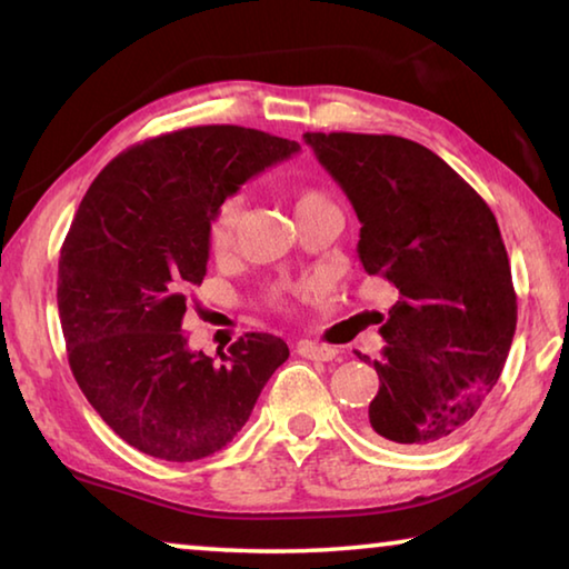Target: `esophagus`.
<instances>
[{"label": "esophagus", "instance_id": "obj_1", "mask_svg": "<svg viewBox=\"0 0 569 569\" xmlns=\"http://www.w3.org/2000/svg\"><path fill=\"white\" fill-rule=\"evenodd\" d=\"M298 353H301L303 359H313V361H333L339 351H336L333 346H326V343L298 341Z\"/></svg>", "mask_w": 569, "mask_h": 569}]
</instances>
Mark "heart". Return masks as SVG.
I'll return each mask as SVG.
<instances>
[{"label":"heart","instance_id":"b5f03b06","mask_svg":"<svg viewBox=\"0 0 569 569\" xmlns=\"http://www.w3.org/2000/svg\"><path fill=\"white\" fill-rule=\"evenodd\" d=\"M323 200H326L323 192L313 188L296 190L293 192L296 216L306 208L323 203ZM238 220H240V208L236 200H226V203L216 210V216L210 220V228H208V240H210V248H213V253H228V250L233 248L236 233H238Z\"/></svg>","mask_w":569,"mask_h":569}]
</instances>
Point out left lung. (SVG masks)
I'll return each instance as SVG.
<instances>
[{"instance_id":"left-lung-1","label":"left lung","mask_w":569,"mask_h":569,"mask_svg":"<svg viewBox=\"0 0 569 569\" xmlns=\"http://www.w3.org/2000/svg\"><path fill=\"white\" fill-rule=\"evenodd\" d=\"M361 223L359 261L399 288L381 326L366 429L435 447L475 417L505 369L517 296L497 218L445 160L397 134L306 132Z\"/></svg>"}]
</instances>
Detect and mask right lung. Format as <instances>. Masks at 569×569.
I'll return each mask as SVG.
<instances>
[{"mask_svg": "<svg viewBox=\"0 0 569 569\" xmlns=\"http://www.w3.org/2000/svg\"><path fill=\"white\" fill-rule=\"evenodd\" d=\"M298 150L261 130L200 124L120 152L84 192L57 278L67 359L102 421L142 455H216L288 359L283 339L246 333L216 363L188 349L180 326L206 278L216 210Z\"/></svg>", "mask_w": 569, "mask_h": 569, "instance_id": "right-lung-1", "label": "right lung"}]
</instances>
